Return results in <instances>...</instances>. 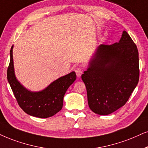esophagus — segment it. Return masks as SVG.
Segmentation results:
<instances>
[{"label": "esophagus", "mask_w": 148, "mask_h": 148, "mask_svg": "<svg viewBox=\"0 0 148 148\" xmlns=\"http://www.w3.org/2000/svg\"><path fill=\"white\" fill-rule=\"evenodd\" d=\"M75 72H76V76H77L78 77H80V76H81V74H83V70H82V69H80V68H77V69H76V70H75Z\"/></svg>", "instance_id": "obj_1"}]
</instances>
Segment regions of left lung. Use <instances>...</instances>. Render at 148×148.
I'll return each mask as SVG.
<instances>
[{"label":"left lung","mask_w":148,"mask_h":148,"mask_svg":"<svg viewBox=\"0 0 148 148\" xmlns=\"http://www.w3.org/2000/svg\"><path fill=\"white\" fill-rule=\"evenodd\" d=\"M81 78L93 113L108 115L126 103L139 82V65L137 47L126 31L118 43L99 46Z\"/></svg>","instance_id":"left-lung-1"}]
</instances>
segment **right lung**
I'll return each instance as SVG.
<instances>
[{
    "instance_id": "add662e5",
    "label": "right lung",
    "mask_w": 148,
    "mask_h": 148,
    "mask_svg": "<svg viewBox=\"0 0 148 148\" xmlns=\"http://www.w3.org/2000/svg\"><path fill=\"white\" fill-rule=\"evenodd\" d=\"M13 46L10 50V62L7 68V80L18 105L26 113L40 118L55 115L63 107V97L68 87L76 78L72 72L58 78L44 90L31 92L25 89L16 79L13 61Z\"/></svg>"
}]
</instances>
